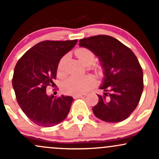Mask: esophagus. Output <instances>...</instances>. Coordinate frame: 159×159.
<instances>
[{
	"mask_svg": "<svg viewBox=\"0 0 159 159\" xmlns=\"http://www.w3.org/2000/svg\"><path fill=\"white\" fill-rule=\"evenodd\" d=\"M87 96V94H79V95H75L73 97L75 98H84Z\"/></svg>",
	"mask_w": 159,
	"mask_h": 159,
	"instance_id": "obj_1",
	"label": "esophagus"
}]
</instances>
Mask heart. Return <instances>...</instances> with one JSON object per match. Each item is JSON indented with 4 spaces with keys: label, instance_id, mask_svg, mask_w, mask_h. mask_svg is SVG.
I'll return each instance as SVG.
<instances>
[{
    "label": "heart",
    "instance_id": "heart-1",
    "mask_svg": "<svg viewBox=\"0 0 159 159\" xmlns=\"http://www.w3.org/2000/svg\"><path fill=\"white\" fill-rule=\"evenodd\" d=\"M75 54L80 61L85 65H90L94 61V54L90 49L81 48H78ZM67 60V55L63 57L58 64V73L63 75L64 72V65ZM95 78L92 75H85L83 77L72 76L69 78L63 84V90L66 93L79 95L84 93L94 84Z\"/></svg>",
    "mask_w": 159,
    "mask_h": 159
}]
</instances>
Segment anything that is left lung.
Returning <instances> with one entry per match:
<instances>
[{"label":"left lung","instance_id":"1","mask_svg":"<svg viewBox=\"0 0 159 159\" xmlns=\"http://www.w3.org/2000/svg\"><path fill=\"white\" fill-rule=\"evenodd\" d=\"M79 46L90 49L99 60L104 78L93 107L95 116L107 123H119L130 116L143 90V70L135 54L110 36L98 35L80 39Z\"/></svg>","mask_w":159,"mask_h":159}]
</instances>
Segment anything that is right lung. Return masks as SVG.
<instances>
[{"label": "right lung", "mask_w": 159, "mask_h": 159, "mask_svg": "<svg viewBox=\"0 0 159 159\" xmlns=\"http://www.w3.org/2000/svg\"><path fill=\"white\" fill-rule=\"evenodd\" d=\"M78 39L43 41L29 49L16 63L12 87L16 99L34 123L52 127L66 118L74 98L48 96L46 87L54 84L61 59L75 47Z\"/></svg>", "instance_id": "right-lung-1"}]
</instances>
